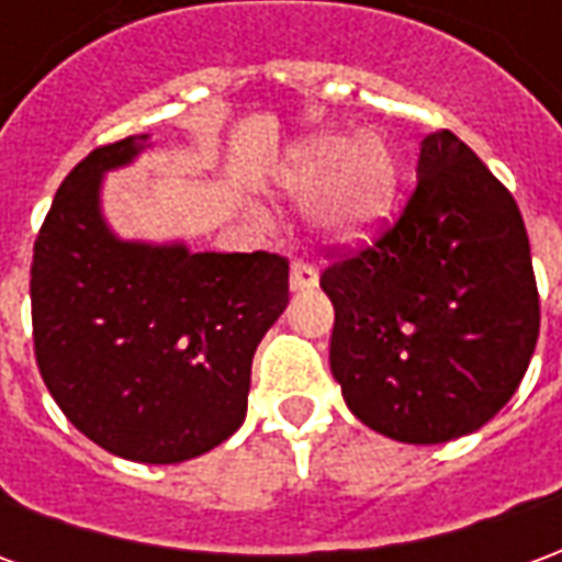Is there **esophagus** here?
Here are the masks:
<instances>
[{
  "mask_svg": "<svg viewBox=\"0 0 562 562\" xmlns=\"http://www.w3.org/2000/svg\"><path fill=\"white\" fill-rule=\"evenodd\" d=\"M313 285H318V270L313 268L310 261H304V258L292 261V289L294 292H304V289H313Z\"/></svg>",
  "mask_w": 562,
  "mask_h": 562,
  "instance_id": "esophagus-1",
  "label": "esophagus"
}]
</instances>
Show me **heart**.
I'll list each match as a JSON object with an SVG mask.
<instances>
[{"label": "heart", "instance_id": "heart-1", "mask_svg": "<svg viewBox=\"0 0 562 562\" xmlns=\"http://www.w3.org/2000/svg\"><path fill=\"white\" fill-rule=\"evenodd\" d=\"M285 189L294 198L318 195V222L355 237L391 207L397 168L376 138H318L285 171Z\"/></svg>", "mask_w": 562, "mask_h": 562}]
</instances>
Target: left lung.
I'll return each instance as SVG.
<instances>
[{"instance_id": "left-lung-1", "label": "left lung", "mask_w": 562, "mask_h": 562, "mask_svg": "<svg viewBox=\"0 0 562 562\" xmlns=\"http://www.w3.org/2000/svg\"><path fill=\"white\" fill-rule=\"evenodd\" d=\"M328 256L330 373L367 427L434 446L512 401L542 322L530 237L512 192L454 132L424 138L397 220Z\"/></svg>"}]
</instances>
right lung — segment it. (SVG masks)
<instances>
[{"label": "right lung", "mask_w": 562, "mask_h": 562, "mask_svg": "<svg viewBox=\"0 0 562 562\" xmlns=\"http://www.w3.org/2000/svg\"><path fill=\"white\" fill-rule=\"evenodd\" d=\"M135 138L80 159L32 246V346L80 434L138 463H180L244 424L252 355L289 304V258L123 244L99 213L102 171Z\"/></svg>", "instance_id": "right-lung-1"}]
</instances>
